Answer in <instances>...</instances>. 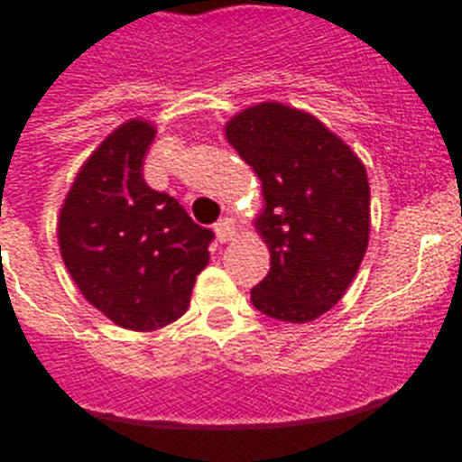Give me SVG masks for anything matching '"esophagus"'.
<instances>
[{"label":"esophagus","instance_id":"34e87169","mask_svg":"<svg viewBox=\"0 0 462 462\" xmlns=\"http://www.w3.org/2000/svg\"><path fill=\"white\" fill-rule=\"evenodd\" d=\"M235 232H237V227H235V220H232V217H220L216 223V237L220 245L232 242V239H235Z\"/></svg>","mask_w":462,"mask_h":462}]
</instances>
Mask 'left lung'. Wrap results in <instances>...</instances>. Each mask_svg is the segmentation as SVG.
Returning <instances> with one entry per match:
<instances>
[{
	"label": "left lung",
	"instance_id": "left-lung-1",
	"mask_svg": "<svg viewBox=\"0 0 462 462\" xmlns=\"http://www.w3.org/2000/svg\"><path fill=\"white\" fill-rule=\"evenodd\" d=\"M225 132L266 199L256 223L271 271L252 288V304L278 321H314L337 304L365 259V165L319 119L281 103L239 112Z\"/></svg>",
	"mask_w": 462,
	"mask_h": 462
}]
</instances>
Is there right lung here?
Wrapping results in <instances>:
<instances>
[{
    "instance_id": "add662e5",
    "label": "right lung",
    "mask_w": 462,
    "mask_h": 462,
    "mask_svg": "<svg viewBox=\"0 0 462 462\" xmlns=\"http://www.w3.org/2000/svg\"><path fill=\"white\" fill-rule=\"evenodd\" d=\"M155 139L146 122H126L86 160L60 213L64 266L96 309L129 330H155L189 307L208 263L213 230L143 180Z\"/></svg>"
}]
</instances>
